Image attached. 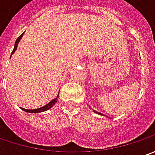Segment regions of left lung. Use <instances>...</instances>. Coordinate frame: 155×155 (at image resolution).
<instances>
[{
	"instance_id": "8db88e82",
	"label": "left lung",
	"mask_w": 155,
	"mask_h": 155,
	"mask_svg": "<svg viewBox=\"0 0 155 155\" xmlns=\"http://www.w3.org/2000/svg\"><path fill=\"white\" fill-rule=\"evenodd\" d=\"M93 111H94V112H95V113H98V114H99V115H101V113H99V112H98V111H96V110H93Z\"/></svg>"
}]
</instances>
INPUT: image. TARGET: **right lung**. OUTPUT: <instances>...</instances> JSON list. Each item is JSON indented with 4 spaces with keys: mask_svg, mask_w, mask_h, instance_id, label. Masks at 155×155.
I'll use <instances>...</instances> for the list:
<instances>
[{
    "mask_svg": "<svg viewBox=\"0 0 155 155\" xmlns=\"http://www.w3.org/2000/svg\"><path fill=\"white\" fill-rule=\"evenodd\" d=\"M25 32H23L22 34L19 36V38L16 39V42H15V44H14V51H13V52H12V54H11V56L14 54V52H15V51L17 50V47H18V45H19V41H20V39L22 38V37H23V35H24ZM10 58H11V56H10ZM58 97H59V94H58V95L56 96V98H55V99H53L52 100H51V102H49L48 104H45V105H44V106H42V107H40V108H38V109H33V110H27V109H25V108H21V109L23 110L24 111H25V112H28V113H40V112H43V111H45V110H50L54 105V104H56V102H57V99H58Z\"/></svg>",
    "mask_w": 155,
    "mask_h": 155,
    "instance_id": "add662e5",
    "label": "right lung"
}]
</instances>
